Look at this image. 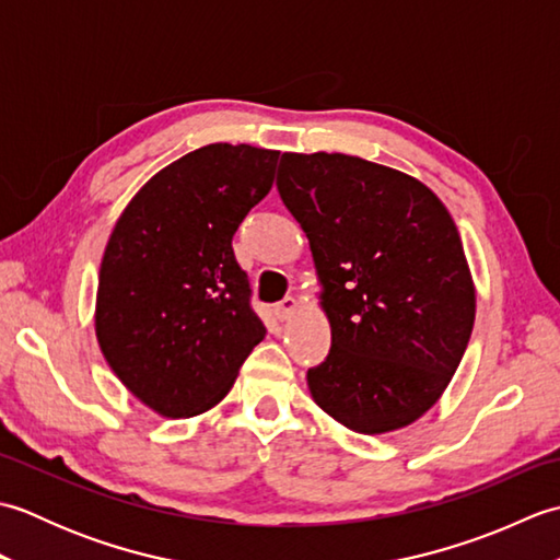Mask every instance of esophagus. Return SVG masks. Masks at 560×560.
<instances>
[{"label": "esophagus", "instance_id": "34e87169", "mask_svg": "<svg viewBox=\"0 0 560 560\" xmlns=\"http://www.w3.org/2000/svg\"><path fill=\"white\" fill-rule=\"evenodd\" d=\"M293 311H295V301L291 299V295H287V299L273 305V317H277V319H289L293 315Z\"/></svg>", "mask_w": 560, "mask_h": 560}]
</instances>
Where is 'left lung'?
<instances>
[{"instance_id":"left-lung-1","label":"left lung","mask_w":560,"mask_h":560,"mask_svg":"<svg viewBox=\"0 0 560 560\" xmlns=\"http://www.w3.org/2000/svg\"><path fill=\"white\" fill-rule=\"evenodd\" d=\"M277 189L311 241L331 327L307 387L331 419L375 435L433 407L467 349L474 283L431 189L343 153H283Z\"/></svg>"}]
</instances>
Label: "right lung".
Returning a JSON list of instances; mask_svg holds the SVG:
<instances>
[{"instance_id":"right-lung-1","label":"right lung","mask_w":560,"mask_h":560,"mask_svg":"<svg viewBox=\"0 0 560 560\" xmlns=\"http://www.w3.org/2000/svg\"><path fill=\"white\" fill-rule=\"evenodd\" d=\"M279 151L209 144L156 173L105 247L96 335L135 397L171 419L219 404L267 329L233 253Z\"/></svg>"}]
</instances>
